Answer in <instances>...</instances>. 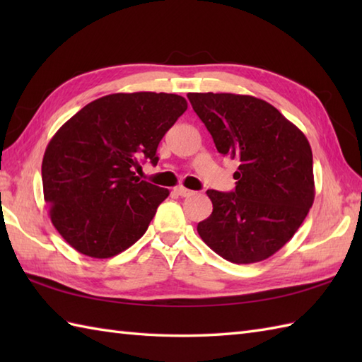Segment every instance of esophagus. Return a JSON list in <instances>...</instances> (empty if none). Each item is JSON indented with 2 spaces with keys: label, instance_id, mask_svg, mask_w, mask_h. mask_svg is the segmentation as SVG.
Masks as SVG:
<instances>
[{
  "label": "esophagus",
  "instance_id": "obj_1",
  "mask_svg": "<svg viewBox=\"0 0 362 362\" xmlns=\"http://www.w3.org/2000/svg\"><path fill=\"white\" fill-rule=\"evenodd\" d=\"M174 191H175V193L179 194V196H182V197H189V196L194 194V191H191V189H188V188H185V187H177Z\"/></svg>",
  "mask_w": 362,
  "mask_h": 362
}]
</instances>
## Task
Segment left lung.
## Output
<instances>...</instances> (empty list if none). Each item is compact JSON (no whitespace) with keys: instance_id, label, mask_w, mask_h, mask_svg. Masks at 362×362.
<instances>
[{"instance_id":"1","label":"left lung","mask_w":362,"mask_h":362,"mask_svg":"<svg viewBox=\"0 0 362 362\" xmlns=\"http://www.w3.org/2000/svg\"><path fill=\"white\" fill-rule=\"evenodd\" d=\"M188 99L221 156L240 161L233 193L206 191L213 213L199 222L197 233L236 264L272 257L294 236L314 202L308 140L255 96L188 93Z\"/></svg>"}]
</instances>
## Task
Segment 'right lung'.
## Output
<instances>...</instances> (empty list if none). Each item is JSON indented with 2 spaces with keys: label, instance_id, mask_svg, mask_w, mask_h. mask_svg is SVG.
Returning a JSON list of instances; mask_svg holds the SVG:
<instances>
[{
  "label": "right lung",
  "instance_id": "right-lung-1",
  "mask_svg": "<svg viewBox=\"0 0 362 362\" xmlns=\"http://www.w3.org/2000/svg\"><path fill=\"white\" fill-rule=\"evenodd\" d=\"M187 99L171 93H113L68 119L46 146L42 180L49 218L83 255L110 258L148 230L166 188L140 180L143 158L157 165V148Z\"/></svg>",
  "mask_w": 362,
  "mask_h": 362
}]
</instances>
